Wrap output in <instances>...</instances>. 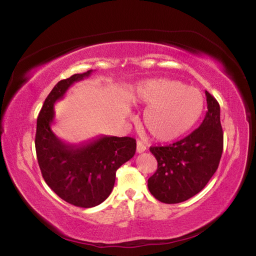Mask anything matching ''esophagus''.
<instances>
[{
  "label": "esophagus",
  "mask_w": 256,
  "mask_h": 256,
  "mask_svg": "<svg viewBox=\"0 0 256 256\" xmlns=\"http://www.w3.org/2000/svg\"><path fill=\"white\" fill-rule=\"evenodd\" d=\"M146 150V146L142 143V142H138L136 143V152L138 154H140V153H143V152H145Z\"/></svg>",
  "instance_id": "obj_1"
}]
</instances>
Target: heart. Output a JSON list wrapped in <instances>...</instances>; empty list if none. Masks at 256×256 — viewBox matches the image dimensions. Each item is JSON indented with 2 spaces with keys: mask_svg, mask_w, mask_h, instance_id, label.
Instances as JSON below:
<instances>
[{
  "mask_svg": "<svg viewBox=\"0 0 256 256\" xmlns=\"http://www.w3.org/2000/svg\"><path fill=\"white\" fill-rule=\"evenodd\" d=\"M133 100L148 106L143 125L152 138L160 142L182 136L204 111V96L198 89L166 78L143 81L135 90Z\"/></svg>",
  "mask_w": 256,
  "mask_h": 256,
  "instance_id": "1",
  "label": "heart"
}]
</instances>
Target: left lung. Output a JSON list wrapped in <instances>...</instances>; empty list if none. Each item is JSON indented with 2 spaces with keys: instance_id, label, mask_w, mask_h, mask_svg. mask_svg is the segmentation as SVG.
<instances>
[{
  "instance_id": "obj_1",
  "label": "left lung",
  "mask_w": 256,
  "mask_h": 256,
  "mask_svg": "<svg viewBox=\"0 0 256 256\" xmlns=\"http://www.w3.org/2000/svg\"><path fill=\"white\" fill-rule=\"evenodd\" d=\"M208 111L188 136L167 146H152L157 170L148 182L150 194L164 204H178L200 192L218 170L224 150L220 106L206 91Z\"/></svg>"
}]
</instances>
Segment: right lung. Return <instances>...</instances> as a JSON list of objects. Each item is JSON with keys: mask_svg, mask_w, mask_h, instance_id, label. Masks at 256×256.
<instances>
[{"mask_svg": "<svg viewBox=\"0 0 256 256\" xmlns=\"http://www.w3.org/2000/svg\"><path fill=\"white\" fill-rule=\"evenodd\" d=\"M92 72L76 74L54 86L38 114L35 138L38 165L46 184L66 202L81 208L96 206L110 196L118 168L131 160L136 150V140L132 138L101 135L69 144L52 130L56 102Z\"/></svg>", "mask_w": 256, "mask_h": 256, "instance_id": "obj_1", "label": "right lung"}]
</instances>
